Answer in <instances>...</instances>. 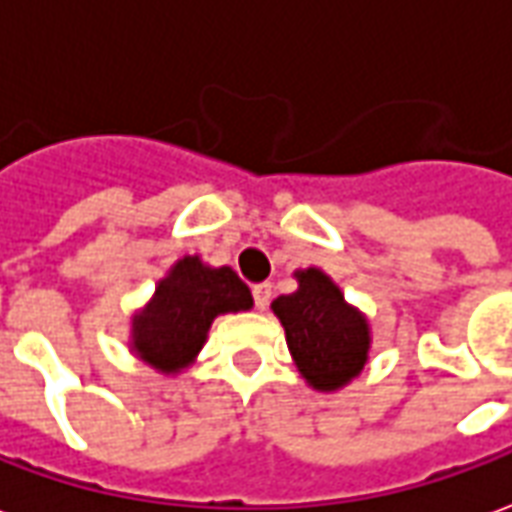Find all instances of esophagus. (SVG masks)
I'll return each instance as SVG.
<instances>
[{"label":"esophagus","mask_w":512,"mask_h":512,"mask_svg":"<svg viewBox=\"0 0 512 512\" xmlns=\"http://www.w3.org/2000/svg\"><path fill=\"white\" fill-rule=\"evenodd\" d=\"M252 296H255L257 310H266L268 302H271V282H257V285H252Z\"/></svg>","instance_id":"obj_1"}]
</instances>
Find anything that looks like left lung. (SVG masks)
<instances>
[{"label": "left lung", "mask_w": 512, "mask_h": 512, "mask_svg": "<svg viewBox=\"0 0 512 512\" xmlns=\"http://www.w3.org/2000/svg\"><path fill=\"white\" fill-rule=\"evenodd\" d=\"M288 349L313 388L335 391L360 374L368 357V324L343 302L327 274L299 271V288L274 299Z\"/></svg>", "instance_id": "1"}]
</instances>
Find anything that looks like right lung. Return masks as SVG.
Returning <instances> with one entry per match:
<instances>
[{
	"mask_svg": "<svg viewBox=\"0 0 512 512\" xmlns=\"http://www.w3.org/2000/svg\"><path fill=\"white\" fill-rule=\"evenodd\" d=\"M249 307L252 293L232 268H207L199 257H182L132 321L135 352L166 374L177 371L202 349L213 318Z\"/></svg>",
	"mask_w": 512,
	"mask_h": 512,
	"instance_id": "right-lung-1",
	"label": "right lung"
}]
</instances>
